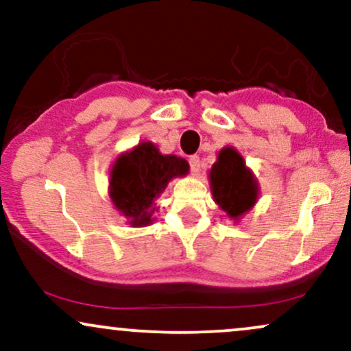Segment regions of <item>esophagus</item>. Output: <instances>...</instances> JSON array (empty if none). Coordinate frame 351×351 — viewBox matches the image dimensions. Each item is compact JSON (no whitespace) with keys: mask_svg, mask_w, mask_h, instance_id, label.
<instances>
[{"mask_svg":"<svg viewBox=\"0 0 351 351\" xmlns=\"http://www.w3.org/2000/svg\"><path fill=\"white\" fill-rule=\"evenodd\" d=\"M188 163H189V170H191L193 175H196V173L199 171V156L198 155H191L188 158Z\"/></svg>","mask_w":351,"mask_h":351,"instance_id":"1","label":"esophagus"}]
</instances>
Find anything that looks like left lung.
Masks as SVG:
<instances>
[{"instance_id": "8db88e82", "label": "left lung", "mask_w": 351, "mask_h": 351, "mask_svg": "<svg viewBox=\"0 0 351 351\" xmlns=\"http://www.w3.org/2000/svg\"><path fill=\"white\" fill-rule=\"evenodd\" d=\"M215 201L232 219H239L254 206L259 195L252 173L245 168L243 156L234 148H224L209 171Z\"/></svg>"}]
</instances>
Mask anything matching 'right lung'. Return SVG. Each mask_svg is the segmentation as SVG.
<instances>
[{
    "label": "right lung",
    "mask_w": 351,
    "mask_h": 351,
    "mask_svg": "<svg viewBox=\"0 0 351 351\" xmlns=\"http://www.w3.org/2000/svg\"><path fill=\"white\" fill-rule=\"evenodd\" d=\"M188 173L186 160L162 155L150 142H142L117 160L110 173V198L134 228L152 223L153 199L168 181Z\"/></svg>",
    "instance_id": "obj_1"
}]
</instances>
